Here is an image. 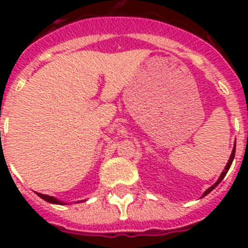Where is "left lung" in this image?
Returning a JSON list of instances; mask_svg holds the SVG:
<instances>
[{
  "label": "left lung",
  "mask_w": 248,
  "mask_h": 248,
  "mask_svg": "<svg viewBox=\"0 0 248 248\" xmlns=\"http://www.w3.org/2000/svg\"><path fill=\"white\" fill-rule=\"evenodd\" d=\"M235 151H236V144H235V146H233V150H232V153H231V156H230V160H229V163H227V165H226V168H225V170H223L222 171V174H221V176L218 177V180L216 181V183L214 184V185L211 186V187H209V189L206 190L205 191V194H203V196H206V195L209 194V192H211L212 190L215 189V187H216V186L218 185V184L221 183V180H222L223 177L226 176V174H227V171H229V169H230V166H231V164H232V161H233V157H235Z\"/></svg>",
  "instance_id": "8db88e82"
}]
</instances>
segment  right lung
<instances>
[{"instance_id": "1", "label": "right lung", "mask_w": 248, "mask_h": 248, "mask_svg": "<svg viewBox=\"0 0 248 248\" xmlns=\"http://www.w3.org/2000/svg\"><path fill=\"white\" fill-rule=\"evenodd\" d=\"M38 196L41 199H43V200H46L47 202H50V203H58V205H62V202L61 201H58L57 199L52 198V196H48V195H43V194H38Z\"/></svg>"}]
</instances>
